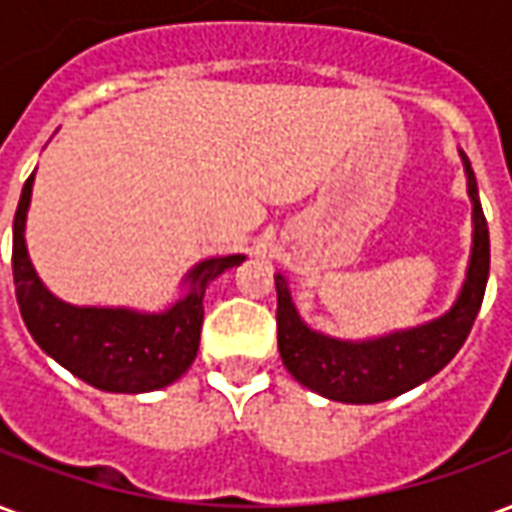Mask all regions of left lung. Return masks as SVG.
<instances>
[{
    "mask_svg": "<svg viewBox=\"0 0 512 512\" xmlns=\"http://www.w3.org/2000/svg\"><path fill=\"white\" fill-rule=\"evenodd\" d=\"M461 161L472 200V255L461 293L444 315L373 340H340L310 329L290 299L288 279L274 274L279 356L301 386L337 403H381L425 384L461 351L483 304L491 263L488 224L480 208L477 180L466 153H461Z\"/></svg>",
    "mask_w": 512,
    "mask_h": 512,
    "instance_id": "8db88e82",
    "label": "left lung"
}]
</instances>
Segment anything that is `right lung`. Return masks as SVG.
Listing matches in <instances>:
<instances>
[{"mask_svg": "<svg viewBox=\"0 0 512 512\" xmlns=\"http://www.w3.org/2000/svg\"><path fill=\"white\" fill-rule=\"evenodd\" d=\"M35 172L29 175L13 219V279L21 318L46 354L95 389L139 395L178 381L200 348L205 288L244 255L208 257L191 268L186 293L161 312L131 307H76L57 299L27 252V211Z\"/></svg>", "mask_w": 512, "mask_h": 512, "instance_id": "obj_1", "label": "right lung"}]
</instances>
